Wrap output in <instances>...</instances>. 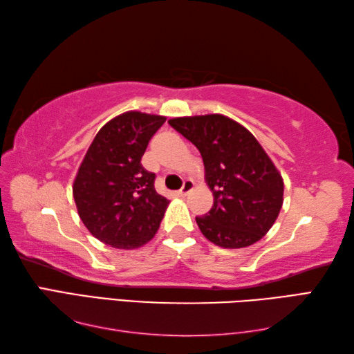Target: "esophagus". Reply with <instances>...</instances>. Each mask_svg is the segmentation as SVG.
Wrapping results in <instances>:
<instances>
[{
    "mask_svg": "<svg viewBox=\"0 0 354 354\" xmlns=\"http://www.w3.org/2000/svg\"><path fill=\"white\" fill-rule=\"evenodd\" d=\"M193 187H194V183L192 181V179H187V181H184L183 189L179 190V196H187V194L193 190Z\"/></svg>",
    "mask_w": 354,
    "mask_h": 354,
    "instance_id": "obj_1",
    "label": "esophagus"
}]
</instances>
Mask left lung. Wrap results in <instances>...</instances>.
I'll list each match as a JSON object with an SVG mask.
<instances>
[{"label":"left lung","instance_id":"obj_1","mask_svg":"<svg viewBox=\"0 0 354 354\" xmlns=\"http://www.w3.org/2000/svg\"><path fill=\"white\" fill-rule=\"evenodd\" d=\"M169 124L198 147L205 165L214 202L196 217L202 234L227 250L259 242L280 214L284 192L280 171L260 142L221 114L178 117Z\"/></svg>","mask_w":354,"mask_h":354}]
</instances>
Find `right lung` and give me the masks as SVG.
<instances>
[{"label": "right lung", "instance_id": "obj_1", "mask_svg": "<svg viewBox=\"0 0 354 354\" xmlns=\"http://www.w3.org/2000/svg\"><path fill=\"white\" fill-rule=\"evenodd\" d=\"M165 117L129 111L97 132L73 184L82 222L104 245L135 250L156 234L169 201L141 164Z\"/></svg>", "mask_w": 354, "mask_h": 354}]
</instances>
